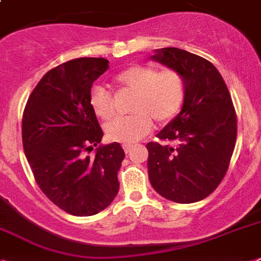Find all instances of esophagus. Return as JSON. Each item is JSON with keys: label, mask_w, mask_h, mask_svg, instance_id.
Wrapping results in <instances>:
<instances>
[{"label": "esophagus", "mask_w": 261, "mask_h": 261, "mask_svg": "<svg viewBox=\"0 0 261 261\" xmlns=\"http://www.w3.org/2000/svg\"><path fill=\"white\" fill-rule=\"evenodd\" d=\"M124 150H125V153H129L132 150V145H124Z\"/></svg>", "instance_id": "34e87169"}]
</instances>
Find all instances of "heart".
I'll return each mask as SVG.
<instances>
[{
  "label": "heart",
  "instance_id": "heart-1",
  "mask_svg": "<svg viewBox=\"0 0 261 261\" xmlns=\"http://www.w3.org/2000/svg\"><path fill=\"white\" fill-rule=\"evenodd\" d=\"M121 88L136 94L132 116L112 120L105 126L108 140L124 145H133L149 133L153 120L167 124L176 117L185 98V81L174 69L159 70L153 66L133 65L116 76ZM89 105L94 116L109 120L115 115L111 92L94 85L89 92Z\"/></svg>",
  "mask_w": 261,
  "mask_h": 261
}]
</instances>
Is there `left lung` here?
<instances>
[{
    "label": "left lung",
    "mask_w": 261,
    "mask_h": 261,
    "mask_svg": "<svg viewBox=\"0 0 261 261\" xmlns=\"http://www.w3.org/2000/svg\"><path fill=\"white\" fill-rule=\"evenodd\" d=\"M153 61L182 74L185 98L180 113L148 143V174L159 195L180 204L205 199L219 187L233 153L238 120L223 77L215 65L177 48H163Z\"/></svg>",
    "instance_id": "8db88e82"
}]
</instances>
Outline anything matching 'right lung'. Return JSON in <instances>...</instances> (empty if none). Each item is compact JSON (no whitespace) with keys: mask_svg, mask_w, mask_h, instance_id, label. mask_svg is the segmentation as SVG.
I'll return each instance as SVG.
<instances>
[{"mask_svg":"<svg viewBox=\"0 0 261 261\" xmlns=\"http://www.w3.org/2000/svg\"><path fill=\"white\" fill-rule=\"evenodd\" d=\"M105 58L83 57L50 69L34 88L22 116V145L45 196L73 216L105 210L120 189L121 145H100L102 129L90 109L92 85L107 69Z\"/></svg>","mask_w":261,"mask_h":261,"instance_id":"right-lung-1","label":"right lung"}]
</instances>
